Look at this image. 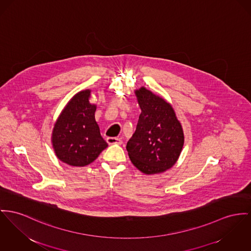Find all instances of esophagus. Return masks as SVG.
<instances>
[{
	"instance_id": "34e87169",
	"label": "esophagus",
	"mask_w": 251,
	"mask_h": 251,
	"mask_svg": "<svg viewBox=\"0 0 251 251\" xmlns=\"http://www.w3.org/2000/svg\"><path fill=\"white\" fill-rule=\"evenodd\" d=\"M106 142H107L108 145H115V144L121 145V144H122L121 139L116 138V137H107V138H106Z\"/></svg>"
}]
</instances>
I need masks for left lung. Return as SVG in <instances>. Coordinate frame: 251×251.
<instances>
[{
	"label": "left lung",
	"instance_id": "1",
	"mask_svg": "<svg viewBox=\"0 0 251 251\" xmlns=\"http://www.w3.org/2000/svg\"><path fill=\"white\" fill-rule=\"evenodd\" d=\"M141 107L136 130L126 151L135 167L146 174L166 171L177 162L184 132L172 106L145 87L135 91Z\"/></svg>",
	"mask_w": 251,
	"mask_h": 251
}]
</instances>
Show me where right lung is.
I'll return each instance as SVG.
<instances>
[{
    "label": "right lung",
    "mask_w": 251,
    "mask_h": 251,
    "mask_svg": "<svg viewBox=\"0 0 251 251\" xmlns=\"http://www.w3.org/2000/svg\"><path fill=\"white\" fill-rule=\"evenodd\" d=\"M90 90L77 93L58 118L52 133L57 157L73 167L92 163L107 148L95 121L96 105L89 102Z\"/></svg>",
    "instance_id": "right-lung-1"
}]
</instances>
